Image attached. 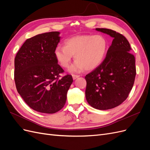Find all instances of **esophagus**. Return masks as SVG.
Masks as SVG:
<instances>
[{"instance_id":"1","label":"esophagus","mask_w":150,"mask_h":150,"mask_svg":"<svg viewBox=\"0 0 150 150\" xmlns=\"http://www.w3.org/2000/svg\"><path fill=\"white\" fill-rule=\"evenodd\" d=\"M79 75H75V74H72V78H73L74 80L78 78H79Z\"/></svg>"}]
</instances>
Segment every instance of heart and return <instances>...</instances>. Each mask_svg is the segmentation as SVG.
Wrapping results in <instances>:
<instances>
[{"mask_svg":"<svg viewBox=\"0 0 150 150\" xmlns=\"http://www.w3.org/2000/svg\"><path fill=\"white\" fill-rule=\"evenodd\" d=\"M108 41L102 35H79L65 40L64 46H58L54 51L57 61L63 67L69 66L74 55L75 62L69 72H79L98 67L104 59Z\"/></svg>","mask_w":150,"mask_h":150,"instance_id":"b5f03b06","label":"heart"}]
</instances>
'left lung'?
Instances as JSON below:
<instances>
[{"mask_svg": "<svg viewBox=\"0 0 150 150\" xmlns=\"http://www.w3.org/2000/svg\"><path fill=\"white\" fill-rule=\"evenodd\" d=\"M96 30L110 35L113 40L103 62L85 76V94L90 106L106 110L120 105L128 98L137 74L135 58L124 35L111 29Z\"/></svg>", "mask_w": 150, "mask_h": 150, "instance_id": "8db88e82", "label": "left lung"}]
</instances>
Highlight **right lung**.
I'll list each match as a JSON object with an SVG mask.
<instances>
[{
    "instance_id": "1",
    "label": "right lung",
    "mask_w": 150,
    "mask_h": 150,
    "mask_svg": "<svg viewBox=\"0 0 150 150\" xmlns=\"http://www.w3.org/2000/svg\"><path fill=\"white\" fill-rule=\"evenodd\" d=\"M59 32H50L27 39L14 60L17 92L33 110L52 114L64 107L67 93L73 81L64 72L54 51L60 41Z\"/></svg>"
}]
</instances>
